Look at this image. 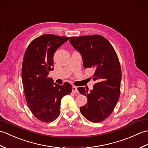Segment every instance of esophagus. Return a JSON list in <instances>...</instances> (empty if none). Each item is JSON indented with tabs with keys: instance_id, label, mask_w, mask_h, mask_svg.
<instances>
[{
	"instance_id": "34e87169",
	"label": "esophagus",
	"mask_w": 148,
	"mask_h": 148,
	"mask_svg": "<svg viewBox=\"0 0 148 148\" xmlns=\"http://www.w3.org/2000/svg\"><path fill=\"white\" fill-rule=\"evenodd\" d=\"M72 92L74 93H78V90H77V88L76 86H72Z\"/></svg>"
}]
</instances>
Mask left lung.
<instances>
[{
  "mask_svg": "<svg viewBox=\"0 0 148 148\" xmlns=\"http://www.w3.org/2000/svg\"><path fill=\"white\" fill-rule=\"evenodd\" d=\"M70 42L81 53L84 68L95 71L92 90L77 88L88 99L86 104L80 108L81 113L91 122H101L114 111L120 95L121 69L118 55L109 40L97 34L71 37Z\"/></svg>",
  "mask_w": 148,
  "mask_h": 148,
  "instance_id": "1",
  "label": "left lung"
}]
</instances>
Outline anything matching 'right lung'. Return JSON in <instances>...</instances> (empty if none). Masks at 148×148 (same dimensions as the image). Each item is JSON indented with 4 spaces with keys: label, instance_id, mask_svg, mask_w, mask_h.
Here are the masks:
<instances>
[{
    "label": "right lung",
    "instance_id": "1",
    "mask_svg": "<svg viewBox=\"0 0 148 148\" xmlns=\"http://www.w3.org/2000/svg\"><path fill=\"white\" fill-rule=\"evenodd\" d=\"M69 38L45 34L34 39L25 53L21 69L25 96L30 111L42 122L58 117L62 98L72 92L70 83L59 85L48 77L53 70L54 53Z\"/></svg>",
    "mask_w": 148,
    "mask_h": 148
}]
</instances>
